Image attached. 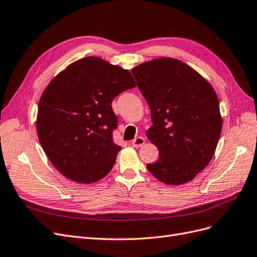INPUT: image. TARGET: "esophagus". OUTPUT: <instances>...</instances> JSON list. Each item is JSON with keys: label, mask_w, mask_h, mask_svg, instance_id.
<instances>
[{"label": "esophagus", "mask_w": 257, "mask_h": 257, "mask_svg": "<svg viewBox=\"0 0 257 257\" xmlns=\"http://www.w3.org/2000/svg\"><path fill=\"white\" fill-rule=\"evenodd\" d=\"M144 143H145V139L143 137H138L135 140H132L131 145L134 147H141Z\"/></svg>", "instance_id": "34e87169"}]
</instances>
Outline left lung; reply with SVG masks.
Wrapping results in <instances>:
<instances>
[{
    "label": "left lung",
    "mask_w": 257,
    "mask_h": 257,
    "mask_svg": "<svg viewBox=\"0 0 257 257\" xmlns=\"http://www.w3.org/2000/svg\"><path fill=\"white\" fill-rule=\"evenodd\" d=\"M151 111L147 138L159 160L147 164L161 182L191 181L210 163L220 138L222 118L217 95L200 74L184 62L159 58L132 69Z\"/></svg>",
    "instance_id": "obj_1"
}]
</instances>
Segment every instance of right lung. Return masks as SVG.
I'll return each instance as SVG.
<instances>
[{
    "label": "right lung",
    "instance_id": "1",
    "mask_svg": "<svg viewBox=\"0 0 257 257\" xmlns=\"http://www.w3.org/2000/svg\"><path fill=\"white\" fill-rule=\"evenodd\" d=\"M136 87L128 70L97 57L70 64L39 101L37 134L52 164L68 179L89 184L109 174L121 149L113 142L112 100Z\"/></svg>",
    "mask_w": 257,
    "mask_h": 257
}]
</instances>
